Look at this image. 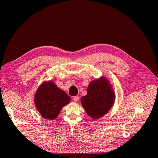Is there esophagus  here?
<instances>
[{
	"instance_id": "1",
	"label": "esophagus",
	"mask_w": 158,
	"mask_h": 158,
	"mask_svg": "<svg viewBox=\"0 0 158 158\" xmlns=\"http://www.w3.org/2000/svg\"><path fill=\"white\" fill-rule=\"evenodd\" d=\"M73 100L76 102L79 100V97H78V96H74V97H73Z\"/></svg>"
}]
</instances>
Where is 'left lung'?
I'll return each instance as SVG.
<instances>
[{"instance_id":"8db88e82","label":"left lung","mask_w":158,"mask_h":158,"mask_svg":"<svg viewBox=\"0 0 158 158\" xmlns=\"http://www.w3.org/2000/svg\"><path fill=\"white\" fill-rule=\"evenodd\" d=\"M87 114L97 119L107 113L114 101V94L105 78L90 82L87 95L81 99Z\"/></svg>"}]
</instances>
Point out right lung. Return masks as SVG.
<instances>
[{"label":"right lung","mask_w":158,"mask_h":158,"mask_svg":"<svg viewBox=\"0 0 158 158\" xmlns=\"http://www.w3.org/2000/svg\"><path fill=\"white\" fill-rule=\"evenodd\" d=\"M69 102L70 98L52 81L43 83L35 95L37 109L42 117L49 120L56 118Z\"/></svg>","instance_id":"1"}]
</instances>
